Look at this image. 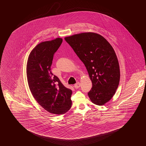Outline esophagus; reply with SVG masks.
<instances>
[{"label":"esophagus","instance_id":"34e87169","mask_svg":"<svg viewBox=\"0 0 146 146\" xmlns=\"http://www.w3.org/2000/svg\"><path fill=\"white\" fill-rule=\"evenodd\" d=\"M80 87V82H77L76 84H75L74 86V87L75 89H78Z\"/></svg>","mask_w":146,"mask_h":146}]
</instances>
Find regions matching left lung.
<instances>
[{
	"instance_id": "8db88e82",
	"label": "left lung",
	"mask_w": 146,
	"mask_h": 146,
	"mask_svg": "<svg viewBox=\"0 0 146 146\" xmlns=\"http://www.w3.org/2000/svg\"><path fill=\"white\" fill-rule=\"evenodd\" d=\"M65 40L88 71L93 84L88 93L91 101L104 105L115 95L119 82V65L113 48L106 38L94 33L76 34Z\"/></svg>"
}]
</instances>
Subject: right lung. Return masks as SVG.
Instances as JSON below:
<instances>
[{
	"label": "right lung",
	"mask_w": 146,
	"mask_h": 146,
	"mask_svg": "<svg viewBox=\"0 0 146 146\" xmlns=\"http://www.w3.org/2000/svg\"><path fill=\"white\" fill-rule=\"evenodd\" d=\"M62 42V38H57L36 45L27 65L28 83L33 97L45 110L55 115L64 114L72 106V90L51 71L54 54Z\"/></svg>",
	"instance_id": "1"
}]
</instances>
